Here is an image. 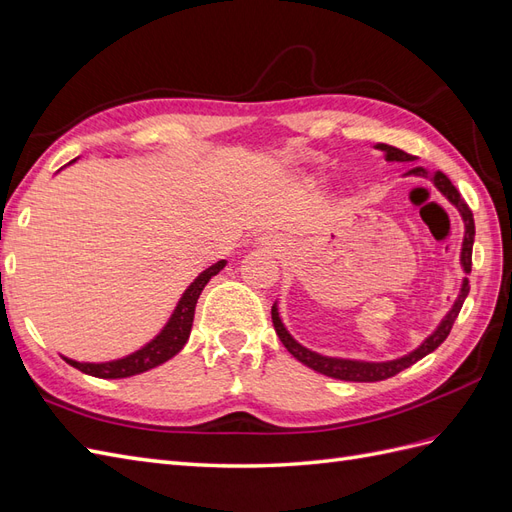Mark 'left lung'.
<instances>
[{"instance_id":"1","label":"left lung","mask_w":512,"mask_h":512,"mask_svg":"<svg viewBox=\"0 0 512 512\" xmlns=\"http://www.w3.org/2000/svg\"><path fill=\"white\" fill-rule=\"evenodd\" d=\"M376 149H381L387 157V162H415V155L411 153H404L402 149L391 147V144H376ZM406 175H417V177H430V181L435 183L437 190L448 199L458 212L463 216L465 222V238H463V248H461V266L463 270L469 274L471 272V248H474V235H476V225H474V214H471V209L467 207V203L461 199V192H458L452 181L445 177L441 170L437 173H428L424 166H413L409 173ZM469 294V279H463L461 285V294L454 300L452 309L448 311V316L441 320V324L437 326V331L432 333L430 337L424 339V344L415 348L409 355H404L400 359H393V361H383V363H372V361H352V359H337V357H322L318 352H313L305 346H300L296 339L287 333V329L283 326L281 318H279V309L277 303L272 307V324H274V331H277L279 339L283 342V346L290 350V355L296 357L300 363L307 365V368L316 370L324 376H331L337 378V381H352V383H376V381H385V378L396 376L398 372L411 368V365L419 359H424L428 352H432L435 348H439L445 337L450 335L452 331V324L458 318V311H461L465 298Z\"/></svg>"}]
</instances>
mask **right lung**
Instances as JSON below:
<instances>
[{"instance_id": "right-lung-1", "label": "right lung", "mask_w": 512, "mask_h": 512, "mask_svg": "<svg viewBox=\"0 0 512 512\" xmlns=\"http://www.w3.org/2000/svg\"><path fill=\"white\" fill-rule=\"evenodd\" d=\"M225 266H227V261L220 259L218 264L203 270L199 277L190 283V287L183 292L181 300L173 311V316H170L162 333L155 339H151V342L144 348L131 352V355H127L123 359L108 361V363H80V361H73L67 357H64V361L73 365V368H77L80 372L97 376V378H127V376H136V374H142L151 368H157V365H162L170 357H175L177 352L186 346L190 331H192L196 300H199L207 281L216 277V274Z\"/></svg>"}]
</instances>
